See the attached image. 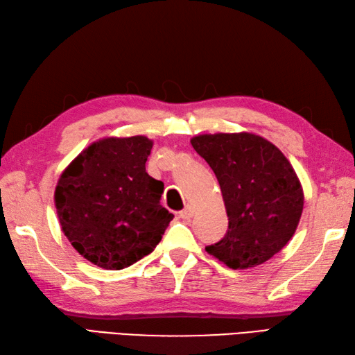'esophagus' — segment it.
<instances>
[{
	"instance_id": "esophagus-1",
	"label": "esophagus",
	"mask_w": 355,
	"mask_h": 355,
	"mask_svg": "<svg viewBox=\"0 0 355 355\" xmlns=\"http://www.w3.org/2000/svg\"><path fill=\"white\" fill-rule=\"evenodd\" d=\"M193 214H194V211L191 209V206H187L184 211L179 212V217L184 218V220H189V218L193 217Z\"/></svg>"
}]
</instances>
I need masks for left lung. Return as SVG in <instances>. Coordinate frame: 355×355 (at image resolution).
<instances>
[{"instance_id": "left-lung-1", "label": "left lung", "mask_w": 355, "mask_h": 355, "mask_svg": "<svg viewBox=\"0 0 355 355\" xmlns=\"http://www.w3.org/2000/svg\"><path fill=\"white\" fill-rule=\"evenodd\" d=\"M221 188L229 229L206 252L233 270L261 265L286 245L304 206L302 187L279 148L252 132L191 138Z\"/></svg>"}]
</instances>
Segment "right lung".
I'll list each match as a JSON object with an SVG mask.
<instances>
[{
	"mask_svg": "<svg viewBox=\"0 0 355 355\" xmlns=\"http://www.w3.org/2000/svg\"><path fill=\"white\" fill-rule=\"evenodd\" d=\"M153 141L108 137L69 164L55 207L69 243L89 262L123 270L153 252L175 215L161 205L164 184L146 171Z\"/></svg>",
	"mask_w": 355,
	"mask_h": 355,
	"instance_id": "obj_1",
	"label": "right lung"
}]
</instances>
